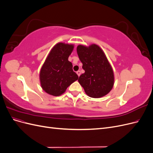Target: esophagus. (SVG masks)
I'll use <instances>...</instances> for the list:
<instances>
[{
	"label": "esophagus",
	"instance_id": "34e87169",
	"mask_svg": "<svg viewBox=\"0 0 153 153\" xmlns=\"http://www.w3.org/2000/svg\"><path fill=\"white\" fill-rule=\"evenodd\" d=\"M80 73H80V71H76V74H77L78 76H80Z\"/></svg>",
	"mask_w": 153,
	"mask_h": 153
}]
</instances>
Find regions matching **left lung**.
<instances>
[{
  "label": "left lung",
  "mask_w": 153,
  "mask_h": 153,
  "mask_svg": "<svg viewBox=\"0 0 153 153\" xmlns=\"http://www.w3.org/2000/svg\"><path fill=\"white\" fill-rule=\"evenodd\" d=\"M77 53L85 73L78 82L91 98H99L109 93L114 84V75L103 51L95 44L89 47L78 45Z\"/></svg>",
  "instance_id": "1"
}]
</instances>
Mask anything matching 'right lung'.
<instances>
[{
    "mask_svg": "<svg viewBox=\"0 0 153 153\" xmlns=\"http://www.w3.org/2000/svg\"><path fill=\"white\" fill-rule=\"evenodd\" d=\"M73 48V45L59 43L51 50L39 73L41 87L47 93L59 96L78 80L72 63L68 61Z\"/></svg>",
    "mask_w": 153,
    "mask_h": 153,
    "instance_id": "obj_1",
    "label": "right lung"
}]
</instances>
